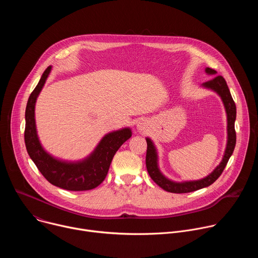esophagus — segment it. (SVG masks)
I'll list each match as a JSON object with an SVG mask.
<instances>
[{
  "mask_svg": "<svg viewBox=\"0 0 258 258\" xmlns=\"http://www.w3.org/2000/svg\"><path fill=\"white\" fill-rule=\"evenodd\" d=\"M138 127H139V130H143L144 128V123H138Z\"/></svg>",
  "mask_w": 258,
  "mask_h": 258,
  "instance_id": "esophagus-1",
  "label": "esophagus"
}]
</instances>
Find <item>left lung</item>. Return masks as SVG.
<instances>
[{"label": "left lung", "mask_w": 258, "mask_h": 258, "mask_svg": "<svg viewBox=\"0 0 258 258\" xmlns=\"http://www.w3.org/2000/svg\"><path fill=\"white\" fill-rule=\"evenodd\" d=\"M206 73L211 76H215L216 71L212 68L207 67L205 69ZM202 87L210 89L214 92H216L220 98H222L226 112L228 117V143H227V148L225 151L224 158L219 165L206 177L199 179V180H191V181H183V182H175L168 178H166L159 170L158 164H157V153L156 149L150 139L147 138V154H146V166L147 170L150 177L157 183V185L165 190L166 192L170 193H190L197 191L199 189L205 188L210 186L213 183L219 175L223 173L230 157L232 156L235 146H236V131H235V120H236V104L232 98V95L230 93V90L228 88L227 82L222 76H216L210 81H207L202 84Z\"/></svg>", "instance_id": "left-lung-1"}]
</instances>
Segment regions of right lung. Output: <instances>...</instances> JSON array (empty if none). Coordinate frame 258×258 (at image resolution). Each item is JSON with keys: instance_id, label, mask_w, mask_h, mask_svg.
<instances>
[{"instance_id": "right-lung-1", "label": "right lung", "mask_w": 258, "mask_h": 258, "mask_svg": "<svg viewBox=\"0 0 258 258\" xmlns=\"http://www.w3.org/2000/svg\"><path fill=\"white\" fill-rule=\"evenodd\" d=\"M49 66L30 94L25 109L24 142L26 150L34 164L52 185L68 191H88L95 189L105 179L110 164L120 146L132 137L130 128H122L106 135L95 151L85 160L65 162L48 154L36 135L34 105L51 71Z\"/></svg>"}]
</instances>
